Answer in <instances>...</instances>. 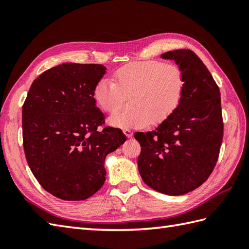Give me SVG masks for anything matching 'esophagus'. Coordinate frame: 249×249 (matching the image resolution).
<instances>
[{"label":"esophagus","mask_w":249,"mask_h":249,"mask_svg":"<svg viewBox=\"0 0 249 249\" xmlns=\"http://www.w3.org/2000/svg\"><path fill=\"white\" fill-rule=\"evenodd\" d=\"M123 133L125 134L126 137H127V138H131V137H133V131L129 130V129H124Z\"/></svg>","instance_id":"obj_1"}]
</instances>
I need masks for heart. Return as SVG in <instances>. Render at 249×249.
<instances>
[{"label":"heart","instance_id":"1","mask_svg":"<svg viewBox=\"0 0 249 249\" xmlns=\"http://www.w3.org/2000/svg\"><path fill=\"white\" fill-rule=\"evenodd\" d=\"M114 79L98 80L93 96L100 108L111 113L121 107L125 96L131 95L132 108L109 118L111 125L123 129L161 124L178 108L186 89L182 68L158 60L125 64L114 71Z\"/></svg>","mask_w":249,"mask_h":249}]
</instances>
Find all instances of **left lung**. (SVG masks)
<instances>
[{"instance_id": "left-lung-1", "label": "left lung", "mask_w": 249, "mask_h": 249, "mask_svg": "<svg viewBox=\"0 0 249 249\" xmlns=\"http://www.w3.org/2000/svg\"><path fill=\"white\" fill-rule=\"evenodd\" d=\"M161 57L182 68L186 89L178 108L155 130L135 134L141 145L138 169L151 188L179 196L202 185L217 162L224 136L220 92L194 51H168Z\"/></svg>"}]
</instances>
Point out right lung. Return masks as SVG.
I'll use <instances>...</instances> for the list:
<instances>
[{
	"instance_id": "right-lung-1",
	"label": "right lung",
	"mask_w": 249,
	"mask_h": 249,
	"mask_svg": "<svg viewBox=\"0 0 249 249\" xmlns=\"http://www.w3.org/2000/svg\"><path fill=\"white\" fill-rule=\"evenodd\" d=\"M100 64L64 63L32 83L22 106L26 161L47 192L67 201L86 200L106 181L105 158L126 141L106 126L93 96L106 73Z\"/></svg>"
}]
</instances>
